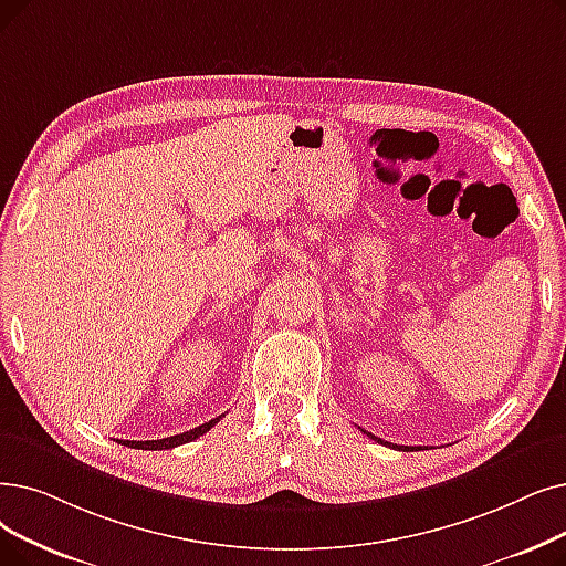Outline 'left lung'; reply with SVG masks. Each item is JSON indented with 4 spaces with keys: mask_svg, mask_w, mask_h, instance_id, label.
<instances>
[{
    "mask_svg": "<svg viewBox=\"0 0 566 566\" xmlns=\"http://www.w3.org/2000/svg\"><path fill=\"white\" fill-rule=\"evenodd\" d=\"M365 432V430H363ZM367 437H373L375 441H381V439H377L375 434H370V432H365ZM381 444H388V441H381ZM392 449H402V451H413V449H421V447H392Z\"/></svg>",
    "mask_w": 566,
    "mask_h": 566,
    "instance_id": "left-lung-1",
    "label": "left lung"
}]
</instances>
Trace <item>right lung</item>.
Here are the masks:
<instances>
[{"label":"right lung","mask_w":566,"mask_h":566,"mask_svg":"<svg viewBox=\"0 0 566 566\" xmlns=\"http://www.w3.org/2000/svg\"><path fill=\"white\" fill-rule=\"evenodd\" d=\"M219 419L222 416H217V419L193 428L189 432H182V434H174V437H164V439H147V441H134V439H117V444H125L129 449H145V451H161V449H174V447H180V444H187V441L201 437L203 432H208L214 423H219Z\"/></svg>","instance_id":"right-lung-1"}]
</instances>
